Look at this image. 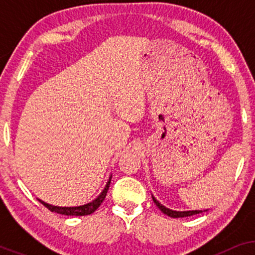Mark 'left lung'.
Instances as JSON below:
<instances>
[{
  "label": "left lung",
  "instance_id": "obj_1",
  "mask_svg": "<svg viewBox=\"0 0 255 255\" xmlns=\"http://www.w3.org/2000/svg\"><path fill=\"white\" fill-rule=\"evenodd\" d=\"M153 198V202H154L156 207H158L160 210H161L163 214L169 216V217H173V218H181V217H189V216H193V215H197V214H201L202 210H194V211H173L170 210V209L163 207L162 204H160L158 201L155 200L154 197L152 196Z\"/></svg>",
  "mask_w": 255,
  "mask_h": 255
}]
</instances>
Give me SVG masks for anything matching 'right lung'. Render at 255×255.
Returning a JSON list of instances; mask_svg holds the SVG:
<instances>
[{"mask_svg":"<svg viewBox=\"0 0 255 255\" xmlns=\"http://www.w3.org/2000/svg\"><path fill=\"white\" fill-rule=\"evenodd\" d=\"M110 182H111V177L108 181L106 188H104V190L102 193L100 194V196L96 198V200H94L93 202H90L88 204H85V205H80V207H72V208H66V207H54V205H51V204H47L45 203V202L38 200L40 202L41 204L44 205V207H46L48 210L52 211V212H57V214H60V215H66V216H87V215H90L93 214L94 211L96 210L97 208L100 207L101 203L104 201V198L107 196V193H108V189H109L110 187Z\"/></svg>","mask_w":255,"mask_h":255,"instance_id":"add662e5","label":"right lung"}]
</instances>
